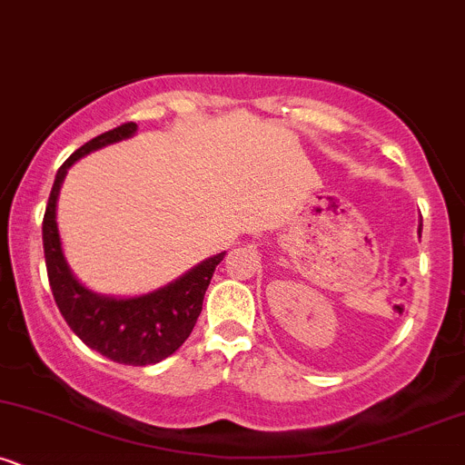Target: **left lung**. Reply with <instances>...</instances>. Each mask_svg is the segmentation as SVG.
Segmentation results:
<instances>
[{
	"instance_id": "left-lung-1",
	"label": "left lung",
	"mask_w": 465,
	"mask_h": 465,
	"mask_svg": "<svg viewBox=\"0 0 465 465\" xmlns=\"http://www.w3.org/2000/svg\"><path fill=\"white\" fill-rule=\"evenodd\" d=\"M421 226H423V223H419V231H417V232H419V237H421Z\"/></svg>"
}]
</instances>
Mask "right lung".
Segmentation results:
<instances>
[{
  "instance_id": "right-lung-1",
  "label": "right lung",
  "mask_w": 465,
  "mask_h": 465,
  "mask_svg": "<svg viewBox=\"0 0 465 465\" xmlns=\"http://www.w3.org/2000/svg\"><path fill=\"white\" fill-rule=\"evenodd\" d=\"M134 133L137 124H122L113 131L97 134L62 163L54 174L42 234L53 297L71 331L88 348L113 361L126 366H151L171 357L191 337L214 268L226 252L203 259L182 277L153 292L137 294V297H113V294L91 291L74 277L64 257L57 228V199L68 168L93 151L131 139Z\"/></svg>"
}]
</instances>
